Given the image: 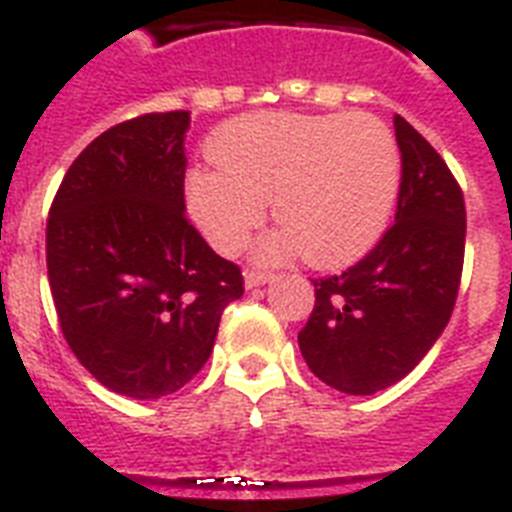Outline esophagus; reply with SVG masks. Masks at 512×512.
Instances as JSON below:
<instances>
[{"label":"esophagus","instance_id":"1","mask_svg":"<svg viewBox=\"0 0 512 512\" xmlns=\"http://www.w3.org/2000/svg\"><path fill=\"white\" fill-rule=\"evenodd\" d=\"M273 278H276L273 273H263V270H247V273H244V286H247V289H255V286L270 284Z\"/></svg>","mask_w":512,"mask_h":512}]
</instances>
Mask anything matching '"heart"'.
I'll return each instance as SVG.
<instances>
[{"mask_svg":"<svg viewBox=\"0 0 512 512\" xmlns=\"http://www.w3.org/2000/svg\"><path fill=\"white\" fill-rule=\"evenodd\" d=\"M210 155L218 168H191L184 202L220 255L252 239L270 202L281 231L260 244L263 260L299 249L315 268H339L381 239L400 194V147L373 115H244L213 136Z\"/></svg>","mask_w":512,"mask_h":512,"instance_id":"b5f03b06","label":"heart"}]
</instances>
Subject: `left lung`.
<instances>
[{"instance_id": "obj_1", "label": "left lung", "mask_w": 512, "mask_h": 512, "mask_svg": "<svg viewBox=\"0 0 512 512\" xmlns=\"http://www.w3.org/2000/svg\"><path fill=\"white\" fill-rule=\"evenodd\" d=\"M402 181L394 226L339 276L313 281L299 331L310 371L336 392L376 394L421 363L450 323L465 252V202L429 141L394 115Z\"/></svg>"}]
</instances>
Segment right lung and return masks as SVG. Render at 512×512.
Here are the masks:
<instances>
[{"label":"right lung","mask_w":512,"mask_h":512,"mask_svg":"<svg viewBox=\"0 0 512 512\" xmlns=\"http://www.w3.org/2000/svg\"><path fill=\"white\" fill-rule=\"evenodd\" d=\"M189 112L107 128L73 160L47 220V273L68 347L110 392L160 400L207 363L242 270L186 220Z\"/></svg>","instance_id":"add662e5"}]
</instances>
